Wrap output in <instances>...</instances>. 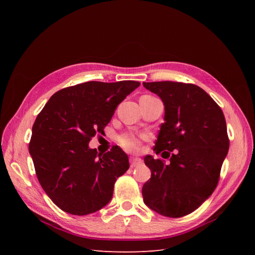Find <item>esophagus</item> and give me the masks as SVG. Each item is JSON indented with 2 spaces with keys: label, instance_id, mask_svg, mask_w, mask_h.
<instances>
[{
  "label": "esophagus",
  "instance_id": "obj_1",
  "mask_svg": "<svg viewBox=\"0 0 255 255\" xmlns=\"http://www.w3.org/2000/svg\"><path fill=\"white\" fill-rule=\"evenodd\" d=\"M129 163H130V167H136V166H139L142 160L139 157H129Z\"/></svg>",
  "mask_w": 255,
  "mask_h": 255
}]
</instances>
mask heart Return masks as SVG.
<instances>
[{
  "mask_svg": "<svg viewBox=\"0 0 255 255\" xmlns=\"http://www.w3.org/2000/svg\"><path fill=\"white\" fill-rule=\"evenodd\" d=\"M143 136L136 135L134 133H125L118 137V142L123 149L128 152H136L139 150Z\"/></svg>",
  "mask_w": 255,
  "mask_h": 255,
  "instance_id": "1",
  "label": "heart"
}]
</instances>
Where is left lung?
Masks as SVG:
<instances>
[{
    "instance_id": "8db88e82",
    "label": "left lung",
    "mask_w": 255,
    "mask_h": 255,
    "mask_svg": "<svg viewBox=\"0 0 255 255\" xmlns=\"http://www.w3.org/2000/svg\"><path fill=\"white\" fill-rule=\"evenodd\" d=\"M165 105L154 151L163 159L144 156L151 177L142 187L143 202L170 218L196 211L217 186L230 140L219 105L194 84L180 82L142 83ZM162 155V154H161Z\"/></svg>"
}]
</instances>
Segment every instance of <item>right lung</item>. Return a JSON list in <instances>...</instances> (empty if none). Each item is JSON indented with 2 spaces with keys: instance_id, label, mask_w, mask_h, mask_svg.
<instances>
[{
  "instance_id": "1",
  "label": "right lung",
  "mask_w": 255,
  "mask_h": 255,
  "mask_svg": "<svg viewBox=\"0 0 255 255\" xmlns=\"http://www.w3.org/2000/svg\"><path fill=\"white\" fill-rule=\"evenodd\" d=\"M139 82H86L54 94L38 114L28 144L37 179L66 213L84 216L111 201L114 185L129 168L118 145L105 154L89 148L117 106Z\"/></svg>"
}]
</instances>
